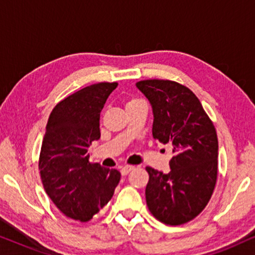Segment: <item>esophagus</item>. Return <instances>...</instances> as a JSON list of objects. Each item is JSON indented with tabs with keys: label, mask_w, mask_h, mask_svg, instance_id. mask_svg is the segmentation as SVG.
Instances as JSON below:
<instances>
[{
	"label": "esophagus",
	"mask_w": 255,
	"mask_h": 255,
	"mask_svg": "<svg viewBox=\"0 0 255 255\" xmlns=\"http://www.w3.org/2000/svg\"><path fill=\"white\" fill-rule=\"evenodd\" d=\"M133 169H134L133 165H125V167H122L121 170H120L121 175L122 176H127L131 170H133Z\"/></svg>",
	"instance_id": "1"
}]
</instances>
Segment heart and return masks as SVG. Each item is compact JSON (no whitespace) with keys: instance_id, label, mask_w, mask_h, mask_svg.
Listing matches in <instances>:
<instances>
[{"instance_id":"1","label":"heart","mask_w":255,"mask_h":255,"mask_svg":"<svg viewBox=\"0 0 255 255\" xmlns=\"http://www.w3.org/2000/svg\"><path fill=\"white\" fill-rule=\"evenodd\" d=\"M140 103H143V101L140 100V99H130L127 103V107L128 106H131V105H135V104H140Z\"/></svg>"}]
</instances>
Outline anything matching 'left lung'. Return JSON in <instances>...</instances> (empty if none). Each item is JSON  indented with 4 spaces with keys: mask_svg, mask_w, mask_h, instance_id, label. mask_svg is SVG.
<instances>
[{
    "mask_svg": "<svg viewBox=\"0 0 255 255\" xmlns=\"http://www.w3.org/2000/svg\"><path fill=\"white\" fill-rule=\"evenodd\" d=\"M136 87L151 105L152 136L172 147L170 172L145 168L149 181L145 201L149 211L167 225L196 218L211 198L218 174L216 128L201 101L184 85L149 79Z\"/></svg>",
    "mask_w": 255,
    "mask_h": 255,
    "instance_id": "obj_1",
    "label": "left lung"
}]
</instances>
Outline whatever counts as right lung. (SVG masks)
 Instances as JSON below:
<instances>
[{"label":"right lung","mask_w":255,"mask_h":255,"mask_svg":"<svg viewBox=\"0 0 255 255\" xmlns=\"http://www.w3.org/2000/svg\"><path fill=\"white\" fill-rule=\"evenodd\" d=\"M118 83L81 88L56 105L46 125L39 155L44 190L69 218L88 222L120 182L117 169L91 163L88 147L100 138V112Z\"/></svg>","instance_id":"right-lung-1"}]
</instances>
